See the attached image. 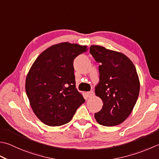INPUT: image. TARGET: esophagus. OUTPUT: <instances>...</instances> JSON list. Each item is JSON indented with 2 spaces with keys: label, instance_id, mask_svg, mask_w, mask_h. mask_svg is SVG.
Here are the masks:
<instances>
[{
  "label": "esophagus",
  "instance_id": "34e87169",
  "mask_svg": "<svg viewBox=\"0 0 159 159\" xmlns=\"http://www.w3.org/2000/svg\"><path fill=\"white\" fill-rule=\"evenodd\" d=\"M87 94H88V98H92V97H93V96H94V93L93 91H91V92H89L87 93Z\"/></svg>",
  "mask_w": 159,
  "mask_h": 159
}]
</instances>
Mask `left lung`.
<instances>
[{
  "instance_id": "8db88e82",
  "label": "left lung",
  "mask_w": 159,
  "mask_h": 159,
  "mask_svg": "<svg viewBox=\"0 0 159 159\" xmlns=\"http://www.w3.org/2000/svg\"><path fill=\"white\" fill-rule=\"evenodd\" d=\"M89 52L100 63V81L95 94L103 103L95 119L102 125H118L132 113L139 97L140 81L136 67L123 53L101 45H91Z\"/></svg>"
}]
</instances>
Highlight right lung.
<instances>
[{"mask_svg":"<svg viewBox=\"0 0 159 159\" xmlns=\"http://www.w3.org/2000/svg\"><path fill=\"white\" fill-rule=\"evenodd\" d=\"M88 46L68 42L53 45L34 62L25 80L30 104L38 119L47 125L69 123L84 102L76 88L74 59Z\"/></svg>","mask_w":159,"mask_h":159,"instance_id":"obj_1","label":"right lung"}]
</instances>
